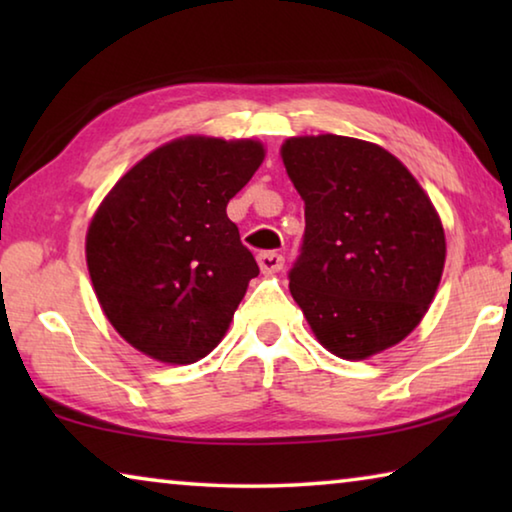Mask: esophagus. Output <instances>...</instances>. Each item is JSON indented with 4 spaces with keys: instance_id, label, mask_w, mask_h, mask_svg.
Returning <instances> with one entry per match:
<instances>
[{
    "instance_id": "esophagus-1",
    "label": "esophagus",
    "mask_w": 512,
    "mask_h": 512,
    "mask_svg": "<svg viewBox=\"0 0 512 512\" xmlns=\"http://www.w3.org/2000/svg\"><path fill=\"white\" fill-rule=\"evenodd\" d=\"M257 262L264 273H275L284 266V257L280 253H275V250H262V253L257 255Z\"/></svg>"
}]
</instances>
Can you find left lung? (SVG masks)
<instances>
[{"label":"left lung","mask_w":512,"mask_h":512,"mask_svg":"<svg viewBox=\"0 0 512 512\" xmlns=\"http://www.w3.org/2000/svg\"><path fill=\"white\" fill-rule=\"evenodd\" d=\"M282 160L305 201L289 289L318 341L343 359L400 343L445 266L443 223L429 196L395 155L354 137H291Z\"/></svg>","instance_id":"1"}]
</instances>
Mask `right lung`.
<instances>
[{
	"mask_svg": "<svg viewBox=\"0 0 512 512\" xmlns=\"http://www.w3.org/2000/svg\"><path fill=\"white\" fill-rule=\"evenodd\" d=\"M262 160L253 140L183 137L137 162L101 203L85 255L103 311L133 348L194 363L221 341L259 275L225 207Z\"/></svg>",
	"mask_w": 512,
	"mask_h": 512,
	"instance_id": "1",
	"label": "right lung"
}]
</instances>
